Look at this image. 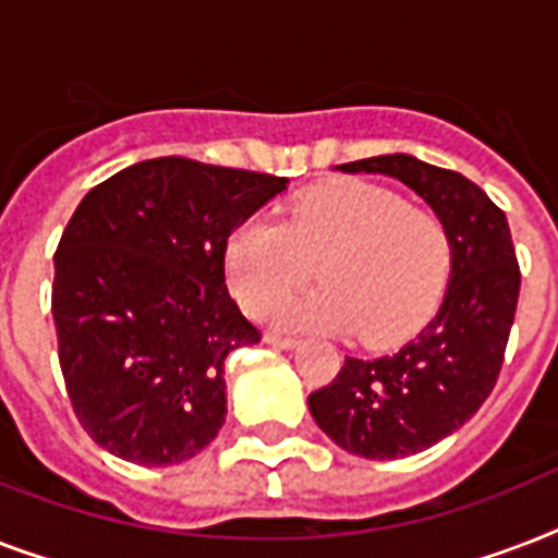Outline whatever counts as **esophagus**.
<instances>
[{
  "instance_id": "obj_1",
  "label": "esophagus",
  "mask_w": 558,
  "mask_h": 558,
  "mask_svg": "<svg viewBox=\"0 0 558 558\" xmlns=\"http://www.w3.org/2000/svg\"><path fill=\"white\" fill-rule=\"evenodd\" d=\"M266 344H271V348H283V350H292L298 344L295 336H280V332H266Z\"/></svg>"
}]
</instances>
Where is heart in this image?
Returning <instances> with one entry per match:
<instances>
[{
  "label": "heart",
  "instance_id": "1",
  "mask_svg": "<svg viewBox=\"0 0 558 558\" xmlns=\"http://www.w3.org/2000/svg\"><path fill=\"white\" fill-rule=\"evenodd\" d=\"M310 265L323 289L280 302L271 324L353 330L381 348L432 315L449 280L451 236L434 210L388 187L339 182L301 196L283 219H243L222 252L228 289L248 315L300 286Z\"/></svg>",
  "mask_w": 558,
  "mask_h": 558
}]
</instances>
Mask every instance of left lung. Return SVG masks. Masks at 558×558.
<instances>
[{"label":"left lung","mask_w":558,"mask_h":558,"mask_svg":"<svg viewBox=\"0 0 558 558\" xmlns=\"http://www.w3.org/2000/svg\"><path fill=\"white\" fill-rule=\"evenodd\" d=\"M339 170L399 179L451 236L449 287L432 322L397 353L348 356L327 388L310 393L315 423L336 446L367 460L408 458L458 432L493 393L519 304V260L504 210L454 170L405 153Z\"/></svg>","instance_id":"1"}]
</instances>
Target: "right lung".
<instances>
[{
    "label": "right lung",
    "instance_id": "1",
    "mask_svg": "<svg viewBox=\"0 0 558 558\" xmlns=\"http://www.w3.org/2000/svg\"><path fill=\"white\" fill-rule=\"evenodd\" d=\"M289 179L165 156L92 187L54 254L51 313L72 408L138 466L199 454L226 423V356L257 344L226 287L228 234Z\"/></svg>",
    "mask_w": 558,
    "mask_h": 558
}]
</instances>
